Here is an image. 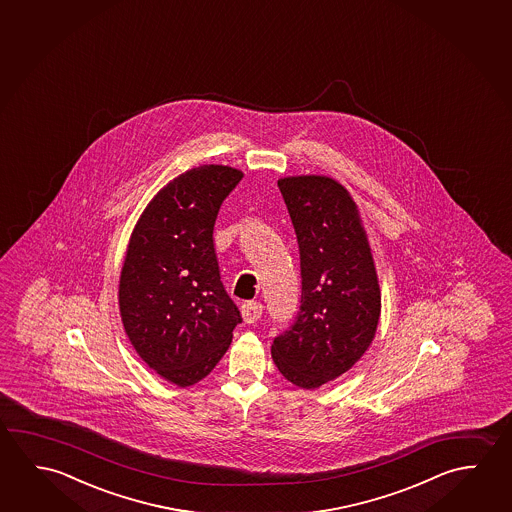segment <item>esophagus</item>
<instances>
[{"mask_svg":"<svg viewBox=\"0 0 512 512\" xmlns=\"http://www.w3.org/2000/svg\"><path fill=\"white\" fill-rule=\"evenodd\" d=\"M241 316H243L244 323H257V319L262 316V303L259 302H246L241 307Z\"/></svg>","mask_w":512,"mask_h":512,"instance_id":"esophagus-1","label":"esophagus"}]
</instances>
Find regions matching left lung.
Returning <instances> with one entry per match:
<instances>
[{
    "label": "left lung",
    "instance_id": "1",
    "mask_svg": "<svg viewBox=\"0 0 512 512\" xmlns=\"http://www.w3.org/2000/svg\"><path fill=\"white\" fill-rule=\"evenodd\" d=\"M280 193L300 248L302 305L271 355L294 386L318 389L366 353L380 319L377 269L350 193L330 176H285Z\"/></svg>",
    "mask_w": 512,
    "mask_h": 512
}]
</instances>
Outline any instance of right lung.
I'll list each match as a JSON object with an SVG mask.
<instances>
[{
  "label": "right lung",
  "instance_id": "1",
  "mask_svg": "<svg viewBox=\"0 0 512 512\" xmlns=\"http://www.w3.org/2000/svg\"><path fill=\"white\" fill-rule=\"evenodd\" d=\"M243 171L205 164L153 196L126 248L119 312L126 336L157 375L178 387L207 377L241 314L219 277L214 223Z\"/></svg>",
  "mask_w": 512,
  "mask_h": 512
}]
</instances>
